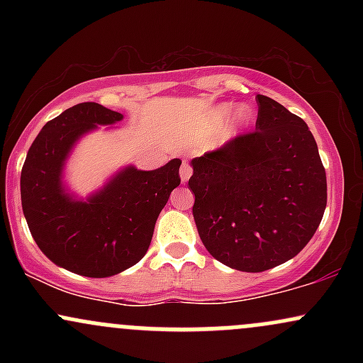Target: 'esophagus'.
I'll list each match as a JSON object with an SVG mask.
<instances>
[{
  "label": "esophagus",
  "mask_w": 363,
  "mask_h": 363,
  "mask_svg": "<svg viewBox=\"0 0 363 363\" xmlns=\"http://www.w3.org/2000/svg\"><path fill=\"white\" fill-rule=\"evenodd\" d=\"M191 174H193V169H191L189 164H186V162H184V164H182V167H181V179H182V182L189 181Z\"/></svg>",
  "instance_id": "1"
}]
</instances>
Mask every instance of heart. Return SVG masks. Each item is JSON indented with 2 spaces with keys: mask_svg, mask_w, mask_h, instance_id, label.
<instances>
[{
  "mask_svg": "<svg viewBox=\"0 0 363 363\" xmlns=\"http://www.w3.org/2000/svg\"><path fill=\"white\" fill-rule=\"evenodd\" d=\"M228 112H230V106H223V107H220L216 114H218V118H222V116H227ZM237 118H239V121H247L249 119V111L247 109H240L239 112H237Z\"/></svg>",
  "mask_w": 363,
  "mask_h": 363,
  "instance_id": "1",
  "label": "heart"
}]
</instances>
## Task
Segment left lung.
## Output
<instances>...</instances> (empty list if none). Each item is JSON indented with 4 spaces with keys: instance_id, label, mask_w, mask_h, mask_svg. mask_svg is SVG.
<instances>
[{
    "instance_id": "8db88e82",
    "label": "left lung",
    "mask_w": 363,
    "mask_h": 363,
    "mask_svg": "<svg viewBox=\"0 0 363 363\" xmlns=\"http://www.w3.org/2000/svg\"><path fill=\"white\" fill-rule=\"evenodd\" d=\"M256 129L194 158L193 215L208 252L239 272L291 259L318 230L326 170L307 124L257 95Z\"/></svg>"
}]
</instances>
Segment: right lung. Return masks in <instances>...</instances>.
Instances as JSON below:
<instances>
[{"instance_id":"add662e5","label":"right lung","mask_w":363,"mask_h":363,"mask_svg":"<svg viewBox=\"0 0 363 363\" xmlns=\"http://www.w3.org/2000/svg\"><path fill=\"white\" fill-rule=\"evenodd\" d=\"M123 114L83 102L45 123L28 148L20 176L22 210L39 249L54 264L90 278L131 268L145 256L170 193L181 184V160L157 170L124 169L86 203L61 187V169L73 143L97 124Z\"/></svg>"}]
</instances>
